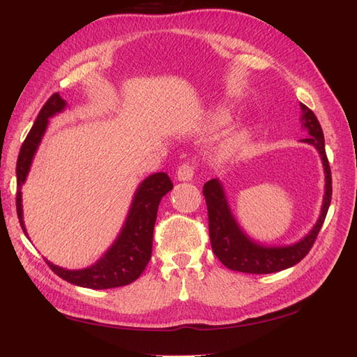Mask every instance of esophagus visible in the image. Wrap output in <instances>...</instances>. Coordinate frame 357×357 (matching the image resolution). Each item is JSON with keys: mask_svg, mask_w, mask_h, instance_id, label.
Returning <instances> with one entry per match:
<instances>
[{"mask_svg": "<svg viewBox=\"0 0 357 357\" xmlns=\"http://www.w3.org/2000/svg\"><path fill=\"white\" fill-rule=\"evenodd\" d=\"M193 174H195V167L189 162H185V164H181L177 169V180L180 181H190L193 178Z\"/></svg>", "mask_w": 357, "mask_h": 357, "instance_id": "1", "label": "esophagus"}]
</instances>
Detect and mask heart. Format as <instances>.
Listing matches in <instances>:
<instances>
[{
	"instance_id": "obj_1",
	"label": "heart",
	"mask_w": 357,
	"mask_h": 357,
	"mask_svg": "<svg viewBox=\"0 0 357 357\" xmlns=\"http://www.w3.org/2000/svg\"><path fill=\"white\" fill-rule=\"evenodd\" d=\"M228 117H229V113L226 112L225 109H215L211 113V121L215 125L225 123L226 121H228ZM245 142H247V131H245V129H238V131L229 132L222 139L220 155L228 158V156H234L236 153H240L243 147H244V144H245Z\"/></svg>"
}]
</instances>
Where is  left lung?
Listing matches in <instances>:
<instances>
[{
  "instance_id": "obj_1",
  "label": "left lung",
  "mask_w": 357,
  "mask_h": 357,
  "mask_svg": "<svg viewBox=\"0 0 357 357\" xmlns=\"http://www.w3.org/2000/svg\"><path fill=\"white\" fill-rule=\"evenodd\" d=\"M301 126L308 132V138L301 142L314 147L325 169V197L320 215L311 231L299 241L287 245H264L252 240L236 222L226 199L223 185L219 178H213L204 185V197L208 208V231L214 255L232 271L247 274H271L296 265L307 256L314 244L319 231L325 222L332 199V177L325 150V137L316 114L301 102Z\"/></svg>"
}]
</instances>
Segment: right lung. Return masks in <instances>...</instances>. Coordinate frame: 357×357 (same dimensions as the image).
Instances as JSON below:
<instances>
[{
  "mask_svg": "<svg viewBox=\"0 0 357 357\" xmlns=\"http://www.w3.org/2000/svg\"><path fill=\"white\" fill-rule=\"evenodd\" d=\"M66 100H62L59 93H53L47 102L43 105L22 147H20L16 164V210L20 226H22L26 236L28 232L24 223L22 190L20 189L26 181L32 159H34L41 138L46 132L49 119L66 110ZM171 189L172 181L165 172H155V174L149 176L139 183L121 232L116 236L109 250L93 265L83 269H66L53 265L50 261L45 259L46 264L56 275L80 287L113 289L135 282L144 271L146 265L150 261V256H152L153 228L158 207L162 197H165Z\"/></svg>",
  "mask_w": 357,
  "mask_h": 357,
  "instance_id": "obj_1",
  "label": "right lung"
}]
</instances>
